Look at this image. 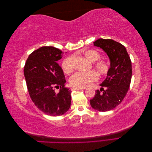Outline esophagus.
<instances>
[{"label": "esophagus", "instance_id": "34e87169", "mask_svg": "<svg viewBox=\"0 0 152 152\" xmlns=\"http://www.w3.org/2000/svg\"><path fill=\"white\" fill-rule=\"evenodd\" d=\"M86 88H80V87H72L71 89L72 91H74V90H84Z\"/></svg>", "mask_w": 152, "mask_h": 152}]
</instances>
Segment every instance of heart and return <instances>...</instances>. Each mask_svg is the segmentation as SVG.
Wrapping results in <instances>:
<instances>
[{"instance_id":"heart-1","label":"heart","mask_w":152,"mask_h":152,"mask_svg":"<svg viewBox=\"0 0 152 152\" xmlns=\"http://www.w3.org/2000/svg\"><path fill=\"white\" fill-rule=\"evenodd\" d=\"M84 56L90 62L97 61L101 57L100 54L95 50H89L84 54ZM94 67L99 74L106 75L109 71V65L103 60H99L94 63ZM62 68L65 73H70L73 69V56L66 58L62 63ZM97 79V75L93 71L87 72H78L70 78L71 86L75 87L84 88L91 85Z\"/></svg>"}]
</instances>
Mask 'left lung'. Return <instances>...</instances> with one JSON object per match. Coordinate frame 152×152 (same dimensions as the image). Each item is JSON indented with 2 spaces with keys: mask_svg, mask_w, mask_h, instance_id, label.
Returning <instances> with one entry per match:
<instances>
[{
  "mask_svg": "<svg viewBox=\"0 0 152 152\" xmlns=\"http://www.w3.org/2000/svg\"><path fill=\"white\" fill-rule=\"evenodd\" d=\"M94 45L102 49L110 61L106 79L90 100L92 108L99 112H107L115 108L122 102L129 88L132 77V65L126 48L112 39H99ZM103 87H106L104 90ZM102 90L103 92L101 93Z\"/></svg>",
  "mask_w": 152,
  "mask_h": 152,
  "instance_id": "1",
  "label": "left lung"
}]
</instances>
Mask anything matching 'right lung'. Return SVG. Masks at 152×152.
Masks as SVG:
<instances>
[{
  "label": "right lung",
  "instance_id": "obj_1",
  "mask_svg": "<svg viewBox=\"0 0 152 152\" xmlns=\"http://www.w3.org/2000/svg\"><path fill=\"white\" fill-rule=\"evenodd\" d=\"M63 53L54 47H42L29 55L24 67L32 102L40 111L50 116L62 115L71 104L72 92L65 87V75L57 63ZM54 87H61L58 94L55 93Z\"/></svg>",
  "mask_w": 152,
  "mask_h": 152
}]
</instances>
